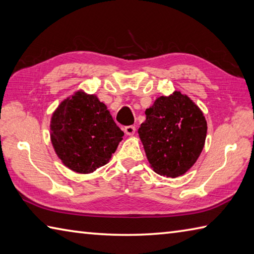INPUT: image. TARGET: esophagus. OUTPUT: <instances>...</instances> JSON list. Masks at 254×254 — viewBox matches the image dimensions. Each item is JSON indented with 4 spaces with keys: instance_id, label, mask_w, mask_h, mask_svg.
I'll return each mask as SVG.
<instances>
[{
    "instance_id": "esophagus-1",
    "label": "esophagus",
    "mask_w": 254,
    "mask_h": 254,
    "mask_svg": "<svg viewBox=\"0 0 254 254\" xmlns=\"http://www.w3.org/2000/svg\"><path fill=\"white\" fill-rule=\"evenodd\" d=\"M124 131H125V133L128 134V136H132V134L136 132V127H134V126H126L125 128H124Z\"/></svg>"
}]
</instances>
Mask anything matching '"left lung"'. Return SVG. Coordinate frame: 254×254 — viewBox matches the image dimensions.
Returning a JSON list of instances; mask_svg holds the SVG:
<instances>
[{
	"instance_id": "8db88e82",
	"label": "left lung",
	"mask_w": 254,
	"mask_h": 254,
	"mask_svg": "<svg viewBox=\"0 0 254 254\" xmlns=\"http://www.w3.org/2000/svg\"><path fill=\"white\" fill-rule=\"evenodd\" d=\"M138 132L150 167L162 177L174 179L197 161L205 146L207 122L188 95L174 91L147 108Z\"/></svg>"
}]
</instances>
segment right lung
Listing matches in <instances>:
<instances>
[{
	"mask_svg": "<svg viewBox=\"0 0 254 254\" xmlns=\"http://www.w3.org/2000/svg\"><path fill=\"white\" fill-rule=\"evenodd\" d=\"M123 136L107 106L83 90L62 101L50 120L55 152L76 173H93L110 162Z\"/></svg>",
	"mask_w": 254,
	"mask_h": 254,
	"instance_id": "right-lung-1",
	"label": "right lung"
}]
</instances>
